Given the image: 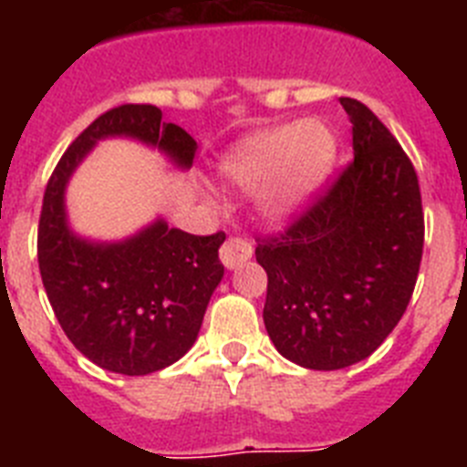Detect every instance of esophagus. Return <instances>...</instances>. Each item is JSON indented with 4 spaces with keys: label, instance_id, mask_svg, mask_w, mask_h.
I'll return each instance as SVG.
<instances>
[{
    "label": "esophagus",
    "instance_id": "esophagus-1",
    "mask_svg": "<svg viewBox=\"0 0 467 467\" xmlns=\"http://www.w3.org/2000/svg\"><path fill=\"white\" fill-rule=\"evenodd\" d=\"M220 257L222 264H224L229 271L238 269L243 262H247V259L253 257V245L247 241H243V238H229V241L222 245Z\"/></svg>",
    "mask_w": 467,
    "mask_h": 467
}]
</instances>
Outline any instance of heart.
<instances>
[{"label":"heart","mask_w":467,"mask_h":467,"mask_svg":"<svg viewBox=\"0 0 467 467\" xmlns=\"http://www.w3.org/2000/svg\"><path fill=\"white\" fill-rule=\"evenodd\" d=\"M337 140L323 121L283 123L243 140L222 161V175L243 192L259 190V210L271 224L290 222L327 182Z\"/></svg>","instance_id":"heart-1"}]
</instances>
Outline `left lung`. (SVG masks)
I'll list each match as a JSON object with an SVG mask.
<instances>
[{
  "mask_svg": "<svg viewBox=\"0 0 467 467\" xmlns=\"http://www.w3.org/2000/svg\"><path fill=\"white\" fill-rule=\"evenodd\" d=\"M353 163L306 214L254 254L269 275L264 325L278 353L306 369L365 360L400 323L423 254L414 166L353 98Z\"/></svg>",
  "mask_w": 467,
  "mask_h": 467,
  "instance_id": "obj_1",
  "label": "left lung"
}]
</instances>
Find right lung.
I'll list each match as a JSON object with an SVG mask.
<instances>
[{
	"label": "right lung",
	"instance_id": "add662e5",
	"mask_svg": "<svg viewBox=\"0 0 467 467\" xmlns=\"http://www.w3.org/2000/svg\"><path fill=\"white\" fill-rule=\"evenodd\" d=\"M161 117L154 105H121L95 119L57 161L39 217V271L57 323L90 362L126 377L159 372L192 348L224 275L226 236H193L156 217L121 241H93L69 226L65 193L95 144L109 138L147 144L189 171L196 140Z\"/></svg>",
	"mask_w": 467,
	"mask_h": 467
}]
</instances>
